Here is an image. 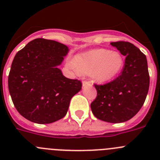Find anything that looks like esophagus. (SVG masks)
Segmentation results:
<instances>
[{"instance_id": "esophagus-1", "label": "esophagus", "mask_w": 160, "mask_h": 160, "mask_svg": "<svg viewBox=\"0 0 160 160\" xmlns=\"http://www.w3.org/2000/svg\"><path fill=\"white\" fill-rule=\"evenodd\" d=\"M87 86H92V83H91V82L90 81H87V80H85V81L82 82V87H87Z\"/></svg>"}]
</instances>
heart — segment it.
<instances>
[{"instance_id": "heart-1", "label": "heart", "mask_w": 160, "mask_h": 160, "mask_svg": "<svg viewBox=\"0 0 160 160\" xmlns=\"http://www.w3.org/2000/svg\"><path fill=\"white\" fill-rule=\"evenodd\" d=\"M72 68L86 74H92L97 82H105L114 78L123 66L122 55L105 49H93L78 55Z\"/></svg>"}]
</instances>
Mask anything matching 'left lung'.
Returning <instances> with one entry per match:
<instances>
[{
    "label": "left lung",
    "instance_id": "8db88e82",
    "mask_svg": "<svg viewBox=\"0 0 160 160\" xmlns=\"http://www.w3.org/2000/svg\"><path fill=\"white\" fill-rule=\"evenodd\" d=\"M126 56L120 74L108 83L94 84L97 97L90 107L97 118L118 123L128 121L139 111L149 90L150 77L147 58L128 42H111Z\"/></svg>",
    "mask_w": 160,
    "mask_h": 160
}]
</instances>
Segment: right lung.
Returning a JSON list of instances; mask_svg holds the SVG:
<instances>
[{"instance_id":"right-lung-1","label":"right lung","mask_w":160,"mask_h":160,"mask_svg":"<svg viewBox=\"0 0 160 160\" xmlns=\"http://www.w3.org/2000/svg\"><path fill=\"white\" fill-rule=\"evenodd\" d=\"M69 49L56 41L36 38L14 57L8 78V91L21 115L32 122L51 123L67 113L82 82L65 77L58 66Z\"/></svg>"}]
</instances>
